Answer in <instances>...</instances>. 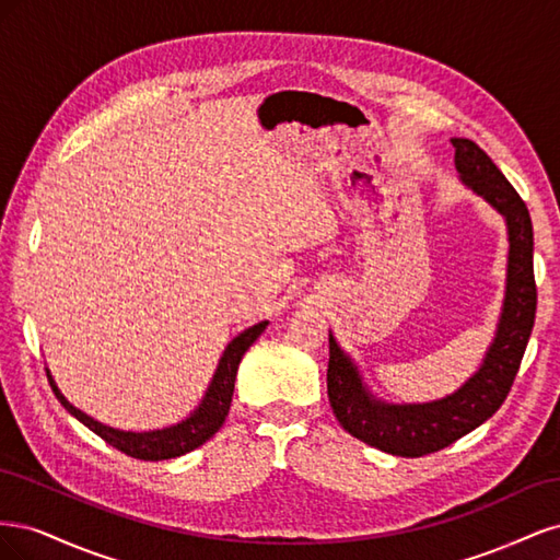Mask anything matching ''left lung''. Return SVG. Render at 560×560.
Returning a JSON list of instances; mask_svg holds the SVG:
<instances>
[{
  "label": "left lung",
  "instance_id": "left-lung-1",
  "mask_svg": "<svg viewBox=\"0 0 560 560\" xmlns=\"http://www.w3.org/2000/svg\"><path fill=\"white\" fill-rule=\"evenodd\" d=\"M451 142L460 182L504 217L510 233L502 313L479 371L444 399L387 404L369 393L360 369L329 334L327 395L336 420L360 442L401 457L442 451L493 416L510 395L535 325L537 287L530 212L479 144L465 138H453Z\"/></svg>",
  "mask_w": 560,
  "mask_h": 560
}]
</instances>
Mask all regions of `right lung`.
<instances>
[{"label": "right lung", "mask_w": 560, "mask_h": 560, "mask_svg": "<svg viewBox=\"0 0 560 560\" xmlns=\"http://www.w3.org/2000/svg\"><path fill=\"white\" fill-rule=\"evenodd\" d=\"M268 322H259L243 334H238L233 341L226 346L222 360L217 364L214 376L206 389V397L200 399V404L189 413V418H184L177 425L163 428V430H151V432H124L109 425H103L95 418L86 416L79 411L77 406L65 399V395L58 389L54 376L46 369V376L50 387L58 397V401L65 406L67 413H72L79 422H83L91 432H95L100 439L121 453L138 457V460H171V457L189 453L198 446H202L208 439L224 425V420L231 409V397H233V387H235V374H238V364L243 360V354L247 348L257 341L261 331L266 329Z\"/></svg>", "instance_id": "right-lung-1"}]
</instances>
